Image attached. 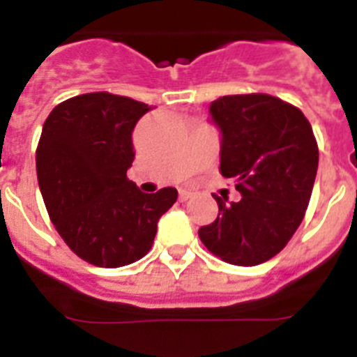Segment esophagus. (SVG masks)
<instances>
[{"label": "esophagus", "instance_id": "34e87169", "mask_svg": "<svg viewBox=\"0 0 357 357\" xmlns=\"http://www.w3.org/2000/svg\"><path fill=\"white\" fill-rule=\"evenodd\" d=\"M191 197H193V193H191V191H185V189H182L181 195H178V198H181V202L189 200V198H191Z\"/></svg>", "mask_w": 357, "mask_h": 357}]
</instances>
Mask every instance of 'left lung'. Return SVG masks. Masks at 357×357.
Returning <instances> with one entry per match:
<instances>
[{
    "mask_svg": "<svg viewBox=\"0 0 357 357\" xmlns=\"http://www.w3.org/2000/svg\"><path fill=\"white\" fill-rule=\"evenodd\" d=\"M222 132L220 172L236 178L241 200L218 202V218L200 227L207 250L236 266H255L288 245L304 220L318 168V144L301 109L264 93L211 103Z\"/></svg>",
    "mask_w": 357,
    "mask_h": 357,
    "instance_id": "8db88e82",
    "label": "left lung"
}]
</instances>
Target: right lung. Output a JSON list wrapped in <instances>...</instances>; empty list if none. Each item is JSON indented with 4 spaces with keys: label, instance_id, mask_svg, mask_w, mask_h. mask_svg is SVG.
Segmentation results:
<instances>
[{
    "label": "right lung",
    "instance_id": "1",
    "mask_svg": "<svg viewBox=\"0 0 357 357\" xmlns=\"http://www.w3.org/2000/svg\"><path fill=\"white\" fill-rule=\"evenodd\" d=\"M150 107L102 91L69 98L44 121L36 151L50 220L80 259L100 268L132 264L150 252L175 188L141 193L127 178L132 130Z\"/></svg>",
    "mask_w": 357,
    "mask_h": 357
}]
</instances>
